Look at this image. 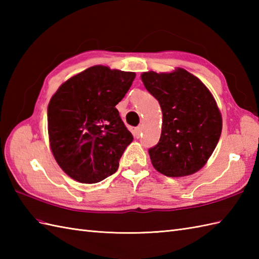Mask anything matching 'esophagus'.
I'll return each instance as SVG.
<instances>
[{
  "label": "esophagus",
  "mask_w": 259,
  "mask_h": 259,
  "mask_svg": "<svg viewBox=\"0 0 259 259\" xmlns=\"http://www.w3.org/2000/svg\"><path fill=\"white\" fill-rule=\"evenodd\" d=\"M141 133H142V126H141V125L137 126V128L135 129V136L137 137V138H140Z\"/></svg>",
  "instance_id": "obj_1"
}]
</instances>
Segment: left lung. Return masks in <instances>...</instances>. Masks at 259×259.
I'll return each instance as SVG.
<instances>
[{
    "label": "left lung",
    "mask_w": 259,
    "mask_h": 259,
    "mask_svg": "<svg viewBox=\"0 0 259 259\" xmlns=\"http://www.w3.org/2000/svg\"><path fill=\"white\" fill-rule=\"evenodd\" d=\"M141 80L162 110L160 139L149 149L152 166L167 177L197 172L222 135V114L210 91L181 68L170 73L144 72Z\"/></svg>",
    "instance_id": "8db88e82"
}]
</instances>
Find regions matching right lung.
Instances as JSON below:
<instances>
[{"label":"right lung","mask_w":259,"mask_h":259,"mask_svg":"<svg viewBox=\"0 0 259 259\" xmlns=\"http://www.w3.org/2000/svg\"><path fill=\"white\" fill-rule=\"evenodd\" d=\"M135 72L95 65L65 81L48 107V131L54 158L82 184H96L117 171L134 137L115 106Z\"/></svg>","instance_id":"1"}]
</instances>
